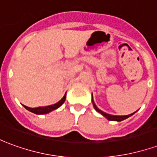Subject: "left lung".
<instances>
[{
  "mask_svg": "<svg viewBox=\"0 0 157 157\" xmlns=\"http://www.w3.org/2000/svg\"><path fill=\"white\" fill-rule=\"evenodd\" d=\"M92 103H93V107H94V109H95V110H97L98 112L100 113L102 115H103L104 117H105L106 118H108L109 120H110V121H122V120H124V119H126L127 118H128V117H130V116L133 114H128V115H125V116H117V115H111V114H109V113H106L102 112V110H100L99 109H98V107L95 105V103H94V102L92 101Z\"/></svg>",
  "mask_w": 157,
  "mask_h": 157,
  "instance_id": "1",
  "label": "left lung"
}]
</instances>
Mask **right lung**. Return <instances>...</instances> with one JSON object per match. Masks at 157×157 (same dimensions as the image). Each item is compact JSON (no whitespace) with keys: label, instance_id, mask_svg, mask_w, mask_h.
<instances>
[{"label":"right lung","instance_id":"right-lung-1","mask_svg":"<svg viewBox=\"0 0 157 157\" xmlns=\"http://www.w3.org/2000/svg\"><path fill=\"white\" fill-rule=\"evenodd\" d=\"M65 98H66V93H65V96L63 97V98H62L59 102L50 106L39 107V108H29V107H27V106H24V107H25L26 109H28L29 111L33 113H36V114H44V113H48L51 112L53 110H55V109L59 108V107L65 102Z\"/></svg>","mask_w":157,"mask_h":157}]
</instances>
